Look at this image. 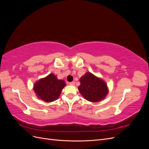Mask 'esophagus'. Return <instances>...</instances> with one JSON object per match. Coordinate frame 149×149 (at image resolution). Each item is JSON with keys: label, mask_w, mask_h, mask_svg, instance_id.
I'll return each instance as SVG.
<instances>
[{"label": "esophagus", "mask_w": 149, "mask_h": 149, "mask_svg": "<svg viewBox=\"0 0 149 149\" xmlns=\"http://www.w3.org/2000/svg\"><path fill=\"white\" fill-rule=\"evenodd\" d=\"M74 83H75L74 81H72V82H70V85H74Z\"/></svg>", "instance_id": "1"}]
</instances>
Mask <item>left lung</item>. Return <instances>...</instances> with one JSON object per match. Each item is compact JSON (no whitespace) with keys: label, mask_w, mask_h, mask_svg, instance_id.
Returning a JSON list of instances; mask_svg holds the SVG:
<instances>
[{"label":"left lung","mask_w":149,"mask_h":149,"mask_svg":"<svg viewBox=\"0 0 149 149\" xmlns=\"http://www.w3.org/2000/svg\"><path fill=\"white\" fill-rule=\"evenodd\" d=\"M80 83L79 91L81 94L89 101H100L107 94L108 89L106 83L89 72L81 78Z\"/></svg>","instance_id":"1"}]
</instances>
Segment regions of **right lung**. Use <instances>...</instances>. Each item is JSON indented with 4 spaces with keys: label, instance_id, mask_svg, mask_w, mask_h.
Listing matches in <instances>:
<instances>
[{
    "label": "right lung",
    "instance_id": "add662e5",
    "mask_svg": "<svg viewBox=\"0 0 149 149\" xmlns=\"http://www.w3.org/2000/svg\"><path fill=\"white\" fill-rule=\"evenodd\" d=\"M63 80L58 79L53 74L40 79L34 84L33 89L37 96L45 102H52L60 96L63 88L65 86Z\"/></svg>",
    "mask_w": 149,
    "mask_h": 149
}]
</instances>
